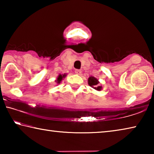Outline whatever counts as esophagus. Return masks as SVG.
Listing matches in <instances>:
<instances>
[{"instance_id":"esophagus-1","label":"esophagus","mask_w":154,"mask_h":154,"mask_svg":"<svg viewBox=\"0 0 154 154\" xmlns=\"http://www.w3.org/2000/svg\"><path fill=\"white\" fill-rule=\"evenodd\" d=\"M75 72L77 75H80L81 72H82V71H81V70H79V69H76V70H75Z\"/></svg>"}]
</instances>
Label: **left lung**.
<instances>
[{
  "label": "left lung",
  "mask_w": 154,
  "mask_h": 154,
  "mask_svg": "<svg viewBox=\"0 0 154 154\" xmlns=\"http://www.w3.org/2000/svg\"><path fill=\"white\" fill-rule=\"evenodd\" d=\"M88 85H89L90 87H92V88H94V89L96 90L100 91L103 89V87L100 86V85H99L100 82H99L98 79H97V78H96L94 77L90 76L89 78H88Z\"/></svg>",
  "instance_id": "1"
}]
</instances>
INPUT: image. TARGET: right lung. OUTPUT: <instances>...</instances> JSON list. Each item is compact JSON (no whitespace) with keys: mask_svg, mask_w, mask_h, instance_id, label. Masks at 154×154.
<instances>
[{"mask_svg":"<svg viewBox=\"0 0 154 154\" xmlns=\"http://www.w3.org/2000/svg\"><path fill=\"white\" fill-rule=\"evenodd\" d=\"M66 75L67 74H66V73H64V74H60L58 76V77L56 78V79L55 80V82H56V83L57 84H60V82H62V80H63V79L66 76Z\"/></svg>","mask_w":154,"mask_h":154,"instance_id":"right-lung-1","label":"right lung"}]
</instances>
